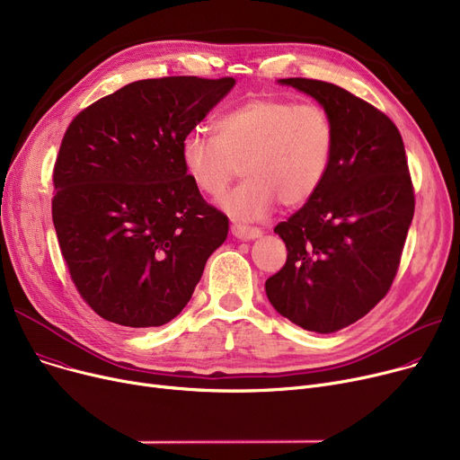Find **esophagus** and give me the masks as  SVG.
I'll use <instances>...</instances> for the list:
<instances>
[{
    "label": "esophagus",
    "mask_w": 460,
    "mask_h": 460,
    "mask_svg": "<svg viewBox=\"0 0 460 460\" xmlns=\"http://www.w3.org/2000/svg\"><path fill=\"white\" fill-rule=\"evenodd\" d=\"M231 233L240 240H253V238L261 236L259 227H248V226H243V224H233Z\"/></svg>",
    "instance_id": "34e87169"
}]
</instances>
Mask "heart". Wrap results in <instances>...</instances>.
<instances>
[{
    "mask_svg": "<svg viewBox=\"0 0 460 460\" xmlns=\"http://www.w3.org/2000/svg\"><path fill=\"white\" fill-rule=\"evenodd\" d=\"M335 128L328 111L313 102L252 99L224 113L217 134L191 128L181 158L199 191L220 199L240 172L246 181L224 207L240 220H257L279 201L307 203L323 186L333 156Z\"/></svg>",
    "mask_w": 460,
    "mask_h": 460,
    "instance_id": "obj_1",
    "label": "heart"
}]
</instances>
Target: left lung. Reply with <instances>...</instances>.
<instances>
[{"label":"left lung","mask_w":460,"mask_h":460,"mask_svg":"<svg viewBox=\"0 0 460 460\" xmlns=\"http://www.w3.org/2000/svg\"><path fill=\"white\" fill-rule=\"evenodd\" d=\"M279 82L323 104L335 147L319 191L274 227L287 261L264 288L279 315L333 333L388 295L414 217V184L401 132L384 111L328 82Z\"/></svg>","instance_id":"obj_1"}]
</instances>
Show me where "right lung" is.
I'll list each match as a JSON object with an SVG mask.
<instances>
[{
    "label": "right lung",
    "instance_id": "obj_1",
    "mask_svg": "<svg viewBox=\"0 0 460 460\" xmlns=\"http://www.w3.org/2000/svg\"><path fill=\"white\" fill-rule=\"evenodd\" d=\"M234 78L132 82L82 110L54 164L52 217L70 279L102 319L130 328L175 319L224 244L227 216L188 177L182 137Z\"/></svg>",
    "mask_w": 460,
    "mask_h": 460
}]
</instances>
